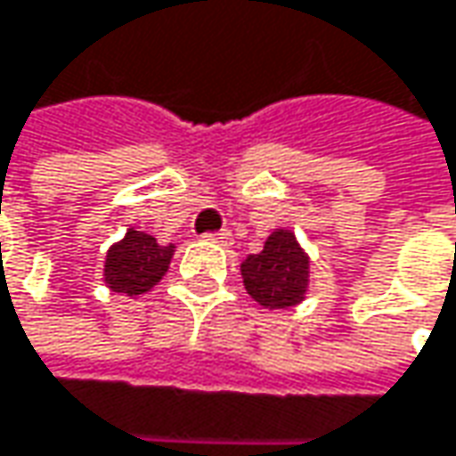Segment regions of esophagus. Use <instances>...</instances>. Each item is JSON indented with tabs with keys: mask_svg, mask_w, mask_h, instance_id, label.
Returning a JSON list of instances; mask_svg holds the SVG:
<instances>
[{
	"mask_svg": "<svg viewBox=\"0 0 456 456\" xmlns=\"http://www.w3.org/2000/svg\"><path fill=\"white\" fill-rule=\"evenodd\" d=\"M203 240L216 242V245H232V232H229V229H222V232H208V234H203Z\"/></svg>",
	"mask_w": 456,
	"mask_h": 456,
	"instance_id": "34e87169",
	"label": "esophagus"
}]
</instances>
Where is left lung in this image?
<instances>
[{
  "instance_id": "obj_1",
  "label": "left lung",
  "mask_w": 456,
  "mask_h": 456,
  "mask_svg": "<svg viewBox=\"0 0 456 456\" xmlns=\"http://www.w3.org/2000/svg\"><path fill=\"white\" fill-rule=\"evenodd\" d=\"M242 281L248 295L271 311L292 308L305 300L311 258L289 229L271 232L261 253L242 261Z\"/></svg>"
}]
</instances>
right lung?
<instances>
[{
  "instance_id": "1",
  "label": "right lung",
  "mask_w": 456,
  "mask_h": 456,
  "mask_svg": "<svg viewBox=\"0 0 456 456\" xmlns=\"http://www.w3.org/2000/svg\"><path fill=\"white\" fill-rule=\"evenodd\" d=\"M175 256V245H159L156 237L130 229L119 242H114L106 253L104 281L111 292L122 295H143L169 269Z\"/></svg>"
}]
</instances>
